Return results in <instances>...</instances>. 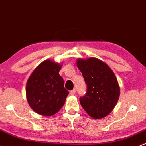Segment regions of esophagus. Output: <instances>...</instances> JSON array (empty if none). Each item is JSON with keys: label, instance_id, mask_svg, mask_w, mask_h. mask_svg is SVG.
Returning <instances> with one entry per match:
<instances>
[{"label": "esophagus", "instance_id": "34e87169", "mask_svg": "<svg viewBox=\"0 0 146 146\" xmlns=\"http://www.w3.org/2000/svg\"><path fill=\"white\" fill-rule=\"evenodd\" d=\"M70 94H71V95H74L76 93V89H73V90H71V91L70 92Z\"/></svg>", "mask_w": 146, "mask_h": 146}]
</instances>
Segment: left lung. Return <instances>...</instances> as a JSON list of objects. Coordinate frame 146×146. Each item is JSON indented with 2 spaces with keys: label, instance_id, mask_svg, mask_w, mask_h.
Masks as SVG:
<instances>
[{
  "label": "left lung",
  "instance_id": "1",
  "mask_svg": "<svg viewBox=\"0 0 146 146\" xmlns=\"http://www.w3.org/2000/svg\"><path fill=\"white\" fill-rule=\"evenodd\" d=\"M77 66L87 84V92L80 102L87 114L94 119H101L113 110L120 90L117 80L110 68L94 57L78 59Z\"/></svg>",
  "mask_w": 146,
  "mask_h": 146
}]
</instances>
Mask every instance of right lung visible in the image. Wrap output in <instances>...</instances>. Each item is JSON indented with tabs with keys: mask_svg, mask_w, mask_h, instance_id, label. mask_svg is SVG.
<instances>
[{
	"mask_svg": "<svg viewBox=\"0 0 146 146\" xmlns=\"http://www.w3.org/2000/svg\"><path fill=\"white\" fill-rule=\"evenodd\" d=\"M61 64L50 59L36 67L29 78L26 94L31 108L44 116H51L62 108L68 91L59 72Z\"/></svg>",
	"mask_w": 146,
	"mask_h": 146,
	"instance_id": "add662e5",
	"label": "right lung"
}]
</instances>
